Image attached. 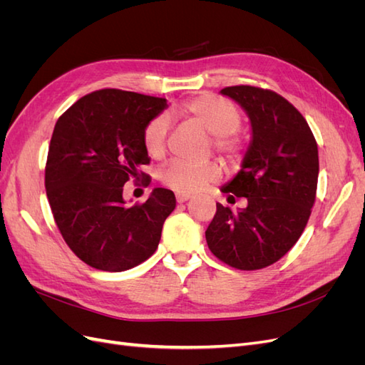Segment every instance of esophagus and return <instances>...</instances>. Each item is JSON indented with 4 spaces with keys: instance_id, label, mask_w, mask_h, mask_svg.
I'll use <instances>...</instances> for the list:
<instances>
[{
    "instance_id": "34e87169",
    "label": "esophagus",
    "mask_w": 365,
    "mask_h": 365,
    "mask_svg": "<svg viewBox=\"0 0 365 365\" xmlns=\"http://www.w3.org/2000/svg\"><path fill=\"white\" fill-rule=\"evenodd\" d=\"M176 202H185V201H189L190 200V196L189 195H185V193H176Z\"/></svg>"
}]
</instances>
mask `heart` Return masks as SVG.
<instances>
[{"label": "heart", "mask_w": 365, "mask_h": 365, "mask_svg": "<svg viewBox=\"0 0 365 365\" xmlns=\"http://www.w3.org/2000/svg\"><path fill=\"white\" fill-rule=\"evenodd\" d=\"M178 114L190 123L212 135L215 150L230 163H239L244 153L242 140L236 135L240 126L239 109L227 98L215 94H200L180 105ZM169 120L165 115L152 118L143 130V148L146 153L160 160L168 148ZM220 178V169L216 164L190 165L182 161H170L158 170V180L169 189L178 193L200 192L208 184Z\"/></svg>", "instance_id": "1"}]
</instances>
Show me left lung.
<instances>
[{
  "label": "left lung",
  "instance_id": "8db88e82",
  "mask_svg": "<svg viewBox=\"0 0 365 365\" xmlns=\"http://www.w3.org/2000/svg\"><path fill=\"white\" fill-rule=\"evenodd\" d=\"M220 93L245 109L252 129L240 172L220 190L228 201L247 197L248 205L231 212L216 204L207 245L236 269H262L297 244L311 216L319 168L317 141L300 111L280 94L251 85Z\"/></svg>",
  "mask_w": 365,
  "mask_h": 365
}]
</instances>
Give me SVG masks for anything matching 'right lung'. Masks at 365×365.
<instances>
[{
	"label": "right lung",
	"instance_id": "obj_1",
	"mask_svg": "<svg viewBox=\"0 0 365 365\" xmlns=\"http://www.w3.org/2000/svg\"><path fill=\"white\" fill-rule=\"evenodd\" d=\"M168 106L165 98L105 88L79 98L54 126L46 190L63 240L90 267L120 272L148 260L176 205L157 187L143 204L126 205L123 185L148 178L143 130Z\"/></svg>",
	"mask_w": 365,
	"mask_h": 365
}]
</instances>
